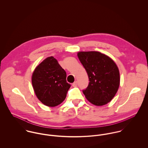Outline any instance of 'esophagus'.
Instances as JSON below:
<instances>
[{"mask_svg": "<svg viewBox=\"0 0 148 148\" xmlns=\"http://www.w3.org/2000/svg\"><path fill=\"white\" fill-rule=\"evenodd\" d=\"M77 85V82H75L73 84H72V86H76Z\"/></svg>", "mask_w": 148, "mask_h": 148, "instance_id": "obj_1", "label": "esophagus"}]
</instances>
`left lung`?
<instances>
[{
    "instance_id": "8db88e82",
    "label": "left lung",
    "mask_w": 148,
    "mask_h": 148,
    "mask_svg": "<svg viewBox=\"0 0 148 148\" xmlns=\"http://www.w3.org/2000/svg\"><path fill=\"white\" fill-rule=\"evenodd\" d=\"M77 56L89 80L87 88L83 90L86 99L97 106L109 103L120 85L117 65L109 56L99 52H79Z\"/></svg>"
}]
</instances>
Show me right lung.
<instances>
[{
    "label": "right lung",
    "mask_w": 148,
    "mask_h": 148,
    "mask_svg": "<svg viewBox=\"0 0 148 148\" xmlns=\"http://www.w3.org/2000/svg\"><path fill=\"white\" fill-rule=\"evenodd\" d=\"M66 74L58 60L48 57L36 66L32 76V84L38 99L48 106L60 104L71 87Z\"/></svg>",
    "instance_id": "add662e5"
}]
</instances>
